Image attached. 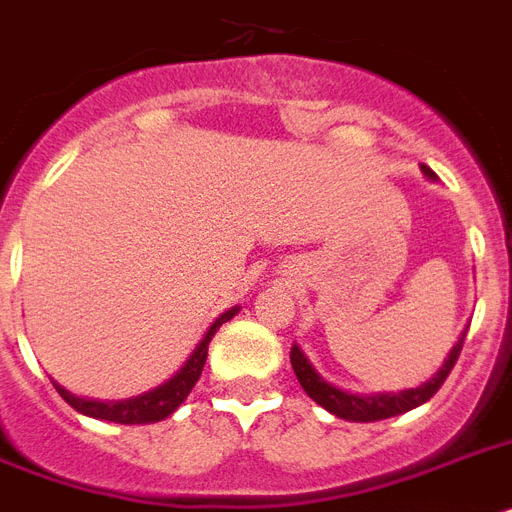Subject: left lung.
<instances>
[{
	"label": "left lung",
	"instance_id": "left-lung-1",
	"mask_svg": "<svg viewBox=\"0 0 512 512\" xmlns=\"http://www.w3.org/2000/svg\"><path fill=\"white\" fill-rule=\"evenodd\" d=\"M422 171L427 179H435V171L432 169L422 166ZM463 338H466V330H463L458 343H455L453 351L448 354L445 364H442L424 385L411 390H401V393L356 395L349 393V390L336 388V385H330L328 380H322V377L317 375V369L309 364V359L296 343L291 346V367H294V375L296 380H299V385L304 388V393H307L315 403H320L322 409L330 411L333 416L346 419V422H380V419H390V416L406 414V411L422 406V403H427L429 398L440 390V385L448 380L450 369L455 367L458 356H461Z\"/></svg>",
	"mask_w": 512,
	"mask_h": 512
}]
</instances>
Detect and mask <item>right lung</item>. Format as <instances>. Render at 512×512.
Returning <instances> with one entry per match:
<instances>
[{"instance_id":"1","label":"right lung","mask_w":512,"mask_h":512,"mask_svg":"<svg viewBox=\"0 0 512 512\" xmlns=\"http://www.w3.org/2000/svg\"><path fill=\"white\" fill-rule=\"evenodd\" d=\"M239 312V307L226 309L221 317H218L210 330L205 333V338L197 343V349L192 351V356L184 362V367L176 372L171 380H166L163 385H158L156 390H148L143 395H135V398H127V401H88V398H80V395L64 390L59 382H54V388L59 390L64 401L70 403L72 409L80 411L85 416H93V419H106V422H117V424H150V422H161L166 416L174 414L179 406L184 403V398L190 395V390L195 388V382L200 380L205 367V359H208V343L210 338L216 336V330L221 328L223 322H229L231 317Z\"/></svg>"}]
</instances>
